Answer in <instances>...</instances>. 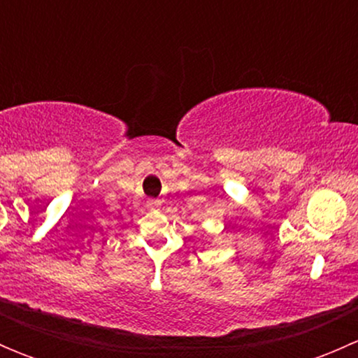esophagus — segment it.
Wrapping results in <instances>:
<instances>
[{
	"instance_id": "34e87169",
	"label": "esophagus",
	"mask_w": 358,
	"mask_h": 358,
	"mask_svg": "<svg viewBox=\"0 0 358 358\" xmlns=\"http://www.w3.org/2000/svg\"><path fill=\"white\" fill-rule=\"evenodd\" d=\"M161 204H162V202L159 199H149V201H147V206H149L150 209H159V208H161Z\"/></svg>"
}]
</instances>
